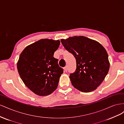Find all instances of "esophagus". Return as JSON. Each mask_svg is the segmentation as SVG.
<instances>
[{
    "label": "esophagus",
    "mask_w": 124,
    "mask_h": 124,
    "mask_svg": "<svg viewBox=\"0 0 124 124\" xmlns=\"http://www.w3.org/2000/svg\"><path fill=\"white\" fill-rule=\"evenodd\" d=\"M64 70H65V71H66V72H67V67L66 66V67H64Z\"/></svg>",
    "instance_id": "1"
}]
</instances>
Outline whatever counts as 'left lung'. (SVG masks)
Returning a JSON list of instances; mask_svg holds the SVG:
<instances>
[{
  "label": "left lung",
  "instance_id": "8db88e82",
  "mask_svg": "<svg viewBox=\"0 0 124 124\" xmlns=\"http://www.w3.org/2000/svg\"><path fill=\"white\" fill-rule=\"evenodd\" d=\"M61 41L76 59V70L69 77L72 85L82 92L94 91L104 80L110 68L106 49L97 41L84 36Z\"/></svg>",
  "mask_w": 124,
  "mask_h": 124
}]
</instances>
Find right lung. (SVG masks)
I'll list each match as a JSON object with an SVG mask.
<instances>
[{"label": "right lung", "instance_id": "right-lung-1", "mask_svg": "<svg viewBox=\"0 0 124 124\" xmlns=\"http://www.w3.org/2000/svg\"><path fill=\"white\" fill-rule=\"evenodd\" d=\"M59 45V40L41 39L26 46L20 56L17 68L21 79L39 96L50 95L57 87L63 70L53 56Z\"/></svg>", "mask_w": 124, "mask_h": 124}]
</instances>
